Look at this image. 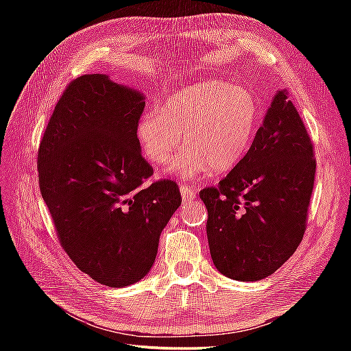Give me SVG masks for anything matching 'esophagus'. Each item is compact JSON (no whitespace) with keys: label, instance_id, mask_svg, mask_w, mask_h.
<instances>
[{"label":"esophagus","instance_id":"esophagus-1","mask_svg":"<svg viewBox=\"0 0 351 351\" xmlns=\"http://www.w3.org/2000/svg\"><path fill=\"white\" fill-rule=\"evenodd\" d=\"M180 191L184 202H191V200H195L197 197V193L193 189L187 187V185H180Z\"/></svg>","mask_w":351,"mask_h":351}]
</instances>
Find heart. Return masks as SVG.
<instances>
[{"mask_svg": "<svg viewBox=\"0 0 351 351\" xmlns=\"http://www.w3.org/2000/svg\"><path fill=\"white\" fill-rule=\"evenodd\" d=\"M259 106L247 88L213 80L180 88L167 96L160 111L141 114L137 140L146 158L171 175L191 180L211 169L226 173L243 161L255 137Z\"/></svg>", "mask_w": 351, "mask_h": 351, "instance_id": "heart-1", "label": "heart"}]
</instances>
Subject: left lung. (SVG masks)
<instances>
[{
  "label": "left lung",
  "mask_w": 351,
  "mask_h": 351,
  "mask_svg": "<svg viewBox=\"0 0 351 351\" xmlns=\"http://www.w3.org/2000/svg\"><path fill=\"white\" fill-rule=\"evenodd\" d=\"M311 138L288 92L278 90L243 161L200 191L215 268L255 282L289 259L306 229L315 160Z\"/></svg>",
  "instance_id": "1"
}]
</instances>
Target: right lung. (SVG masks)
<instances>
[{
  "mask_svg": "<svg viewBox=\"0 0 351 351\" xmlns=\"http://www.w3.org/2000/svg\"><path fill=\"white\" fill-rule=\"evenodd\" d=\"M145 95L104 73L72 81L39 147L42 197L64 252L81 271L111 288L141 280L181 193L173 181L143 187L137 122Z\"/></svg>",
  "mask_w": 351,
  "mask_h": 351,
  "instance_id": "add662e5",
  "label": "right lung"
}]
</instances>
